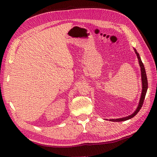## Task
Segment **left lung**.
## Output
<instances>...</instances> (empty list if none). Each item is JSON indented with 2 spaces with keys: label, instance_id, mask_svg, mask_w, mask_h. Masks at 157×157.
<instances>
[{
  "label": "left lung",
  "instance_id": "obj_1",
  "mask_svg": "<svg viewBox=\"0 0 157 157\" xmlns=\"http://www.w3.org/2000/svg\"><path fill=\"white\" fill-rule=\"evenodd\" d=\"M136 55H137V57L139 61V64L141 68V75H142V94H141V97L140 99V102H139V105L138 106V108L136 109L135 112L132 114L131 115H129L128 117H125L123 118H120V119H110L111 121H116V122H119V121H126V120H128L129 119H131L132 117L137 114V113L139 112L140 110L141 109L142 106L143 105V103H144V101L146 96V92H147V89H148V80H147V76H146V73L145 71V68L144 66L143 65V63L142 62V60L140 59V56L138 52H137L136 49H134Z\"/></svg>",
  "mask_w": 157,
  "mask_h": 157
}]
</instances>
